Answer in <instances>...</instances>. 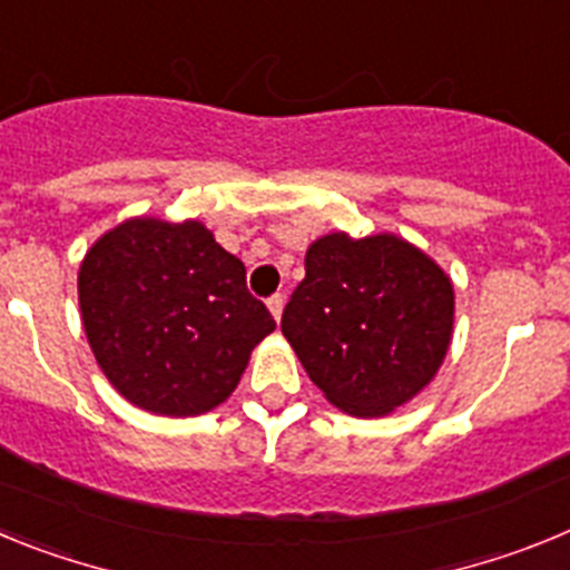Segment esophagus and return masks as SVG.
<instances>
[{
    "label": "esophagus",
    "instance_id": "34e87169",
    "mask_svg": "<svg viewBox=\"0 0 570 570\" xmlns=\"http://www.w3.org/2000/svg\"><path fill=\"white\" fill-rule=\"evenodd\" d=\"M282 308H285V299H282V294H274L268 299V311L274 314V320L279 322L282 320Z\"/></svg>",
    "mask_w": 570,
    "mask_h": 570
}]
</instances>
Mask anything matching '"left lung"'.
<instances>
[{
	"label": "left lung",
	"mask_w": 570,
	"mask_h": 570,
	"mask_svg": "<svg viewBox=\"0 0 570 570\" xmlns=\"http://www.w3.org/2000/svg\"><path fill=\"white\" fill-rule=\"evenodd\" d=\"M282 334L331 405L385 416L440 371L454 334V285L400 236L340 230L305 254Z\"/></svg>",
	"instance_id": "1"
}]
</instances>
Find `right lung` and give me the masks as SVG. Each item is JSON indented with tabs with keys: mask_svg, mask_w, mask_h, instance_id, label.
Returning a JSON list of instances; mask_svg holds the SVG:
<instances>
[{
	"mask_svg": "<svg viewBox=\"0 0 570 570\" xmlns=\"http://www.w3.org/2000/svg\"><path fill=\"white\" fill-rule=\"evenodd\" d=\"M79 308L110 385L163 416L223 405L276 328L245 265L196 219L136 216L99 236L79 268Z\"/></svg>",
	"mask_w": 570,
	"mask_h": 570,
	"instance_id": "obj_1",
	"label": "right lung"
}]
</instances>
